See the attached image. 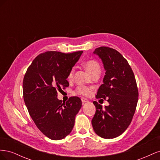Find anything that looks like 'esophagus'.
Wrapping results in <instances>:
<instances>
[{
    "label": "esophagus",
    "mask_w": 160,
    "mask_h": 160,
    "mask_svg": "<svg viewBox=\"0 0 160 160\" xmlns=\"http://www.w3.org/2000/svg\"><path fill=\"white\" fill-rule=\"evenodd\" d=\"M81 101H82V103H85L89 102V100L88 99L85 98H81Z\"/></svg>",
    "instance_id": "obj_1"
}]
</instances>
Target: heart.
<instances>
[{"label": "heart", "mask_w": 160, "mask_h": 160, "mask_svg": "<svg viewBox=\"0 0 160 160\" xmlns=\"http://www.w3.org/2000/svg\"><path fill=\"white\" fill-rule=\"evenodd\" d=\"M84 66L85 67L86 70L88 71L91 75L95 73V72H100V71H101L100 65L99 64V62H97L95 60L87 61L85 62ZM74 72H75V69L73 68L71 69L68 75V79L69 80L72 79V77H73V75H74ZM75 93L81 95L88 96L91 94V90L89 88H86V87L80 86L76 89Z\"/></svg>", "instance_id": "1"}]
</instances>
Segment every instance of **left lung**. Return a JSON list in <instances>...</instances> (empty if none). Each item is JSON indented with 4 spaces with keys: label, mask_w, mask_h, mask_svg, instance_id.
<instances>
[{
    "label": "left lung",
    "mask_w": 160,
    "mask_h": 160,
    "mask_svg": "<svg viewBox=\"0 0 160 160\" xmlns=\"http://www.w3.org/2000/svg\"><path fill=\"white\" fill-rule=\"evenodd\" d=\"M105 70L103 83L96 98L108 99L109 105L93 101L96 112L91 123L101 138L113 139L122 134L132 122L138 101V89L133 72L128 61L113 49L101 47L94 51Z\"/></svg>",
    "instance_id": "8db88e82"
}]
</instances>
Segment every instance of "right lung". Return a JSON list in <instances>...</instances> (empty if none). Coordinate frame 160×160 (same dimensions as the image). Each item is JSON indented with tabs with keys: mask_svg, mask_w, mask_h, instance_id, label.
I'll use <instances>...</instances> for the list:
<instances>
[{
	"mask_svg": "<svg viewBox=\"0 0 160 160\" xmlns=\"http://www.w3.org/2000/svg\"><path fill=\"white\" fill-rule=\"evenodd\" d=\"M82 53H41L24 77L23 98L28 113L38 129L51 139H62L71 132L82 106L78 97H71L66 103L57 98V92L69 85V72Z\"/></svg>",
	"mask_w": 160,
	"mask_h": 160,
	"instance_id": "add662e5",
	"label": "right lung"
}]
</instances>
